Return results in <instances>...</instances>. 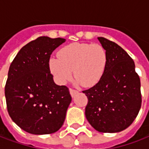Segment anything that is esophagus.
<instances>
[{
	"instance_id": "esophagus-1",
	"label": "esophagus",
	"mask_w": 149,
	"mask_h": 149,
	"mask_svg": "<svg viewBox=\"0 0 149 149\" xmlns=\"http://www.w3.org/2000/svg\"><path fill=\"white\" fill-rule=\"evenodd\" d=\"M78 92L77 90H75V89H73V88H70V93H71V95L72 97H74V95L75 94H77Z\"/></svg>"
}]
</instances>
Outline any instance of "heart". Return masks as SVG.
<instances>
[{
  "label": "heart",
  "mask_w": 149,
  "mask_h": 149,
  "mask_svg": "<svg viewBox=\"0 0 149 149\" xmlns=\"http://www.w3.org/2000/svg\"><path fill=\"white\" fill-rule=\"evenodd\" d=\"M107 63V52L101 45L74 42L60 49L58 58L49 60V67L60 85L71 78L73 71L76 84L92 86L100 81Z\"/></svg>",
  "instance_id": "heart-1"
}]
</instances>
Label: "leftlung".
Masks as SVG:
<instances>
[{"label": "left lung", "instance_id": "left-lung-1", "mask_svg": "<svg viewBox=\"0 0 149 149\" xmlns=\"http://www.w3.org/2000/svg\"><path fill=\"white\" fill-rule=\"evenodd\" d=\"M98 40L107 52L106 69L99 82L83 91L88 98L85 116L102 133L124 131L135 120L141 106V81L134 62L116 42Z\"/></svg>", "mask_w": 149, "mask_h": 149}]
</instances>
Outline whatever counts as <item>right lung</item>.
<instances>
[{
    "instance_id": "1",
    "label": "right lung",
    "mask_w": 149,
    "mask_h": 149,
    "mask_svg": "<svg viewBox=\"0 0 149 149\" xmlns=\"http://www.w3.org/2000/svg\"><path fill=\"white\" fill-rule=\"evenodd\" d=\"M65 40L38 37L24 46L10 65L4 89L8 112L28 133H54L64 124L71 96L67 86L55 84L49 61Z\"/></svg>"
}]
</instances>
